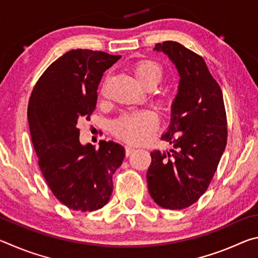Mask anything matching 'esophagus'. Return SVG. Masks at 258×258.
Masks as SVG:
<instances>
[{
  "label": "esophagus",
  "mask_w": 258,
  "mask_h": 258,
  "mask_svg": "<svg viewBox=\"0 0 258 258\" xmlns=\"http://www.w3.org/2000/svg\"><path fill=\"white\" fill-rule=\"evenodd\" d=\"M134 150H135L134 147H132V146H126V147H125V155H126V156H130Z\"/></svg>",
  "instance_id": "1"
}]
</instances>
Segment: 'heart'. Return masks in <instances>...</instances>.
Here are the masks:
<instances>
[{
	"mask_svg": "<svg viewBox=\"0 0 258 258\" xmlns=\"http://www.w3.org/2000/svg\"><path fill=\"white\" fill-rule=\"evenodd\" d=\"M134 77L140 85L147 90H152L163 80V69L158 63L151 60L138 61L133 66ZM104 93V84L101 87ZM158 127V119L150 110L131 112L113 120L112 132L117 137L131 143H145L149 140Z\"/></svg>",
	"mask_w": 258,
	"mask_h": 258,
	"instance_id": "obj_1",
	"label": "heart"
}]
</instances>
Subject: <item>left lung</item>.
Listing matches in <instances>:
<instances>
[{
    "instance_id": "obj_1",
    "label": "left lung",
    "mask_w": 258,
    "mask_h": 258,
    "mask_svg": "<svg viewBox=\"0 0 258 258\" xmlns=\"http://www.w3.org/2000/svg\"><path fill=\"white\" fill-rule=\"evenodd\" d=\"M180 77L171 108V123L161 135L173 149L151 152L148 190L166 209L197 202L211 183L225 150L228 130L223 94L202 56L177 42L156 44Z\"/></svg>"
}]
</instances>
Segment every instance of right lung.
I'll return each mask as SVG.
<instances>
[{
    "label": "right lung",
    "mask_w": 258,
    "mask_h": 258,
    "mask_svg": "<svg viewBox=\"0 0 258 258\" xmlns=\"http://www.w3.org/2000/svg\"><path fill=\"white\" fill-rule=\"evenodd\" d=\"M120 55L72 50L56 59L34 86L28 123L38 165L55 198L80 212L102 208L110 199L112 175L124 147L101 141L99 149L80 141L77 123L90 120L103 73Z\"/></svg>",
    "instance_id": "obj_1"
}]
</instances>
